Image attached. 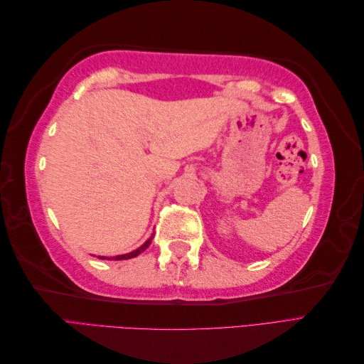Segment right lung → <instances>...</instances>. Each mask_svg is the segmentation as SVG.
Wrapping results in <instances>:
<instances>
[{"label": "right lung", "mask_w": 364, "mask_h": 364, "mask_svg": "<svg viewBox=\"0 0 364 364\" xmlns=\"http://www.w3.org/2000/svg\"><path fill=\"white\" fill-rule=\"evenodd\" d=\"M151 238H153V235H151ZM151 238H149L144 245H142L141 247H138L136 250H134V252H130V253H126V255H117V257H112V258H106V257H98L100 259H117V261H119V259H130V258H135V257H138L139 253H142L144 252L149 246H150V243H151Z\"/></svg>", "instance_id": "1"}]
</instances>
